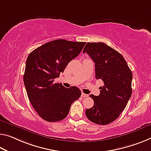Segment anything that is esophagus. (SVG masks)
I'll list each match as a JSON object with an SVG mask.
<instances>
[{
	"instance_id": "34e87169",
	"label": "esophagus",
	"mask_w": 151,
	"mask_h": 151,
	"mask_svg": "<svg viewBox=\"0 0 151 151\" xmlns=\"http://www.w3.org/2000/svg\"><path fill=\"white\" fill-rule=\"evenodd\" d=\"M82 97H83V98H84V97H88V94H84V93H82Z\"/></svg>"
}]
</instances>
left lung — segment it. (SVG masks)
Segmentation results:
<instances>
[{
	"label": "left lung",
	"mask_w": 151,
	"mask_h": 151,
	"mask_svg": "<svg viewBox=\"0 0 151 151\" xmlns=\"http://www.w3.org/2000/svg\"><path fill=\"white\" fill-rule=\"evenodd\" d=\"M95 63L96 79L104 82L99 96L90 94L94 105L86 110L90 121L106 125L119 117L132 95V73L124 57L103 42H88L83 50Z\"/></svg>",
	"instance_id": "8db88e82"
}]
</instances>
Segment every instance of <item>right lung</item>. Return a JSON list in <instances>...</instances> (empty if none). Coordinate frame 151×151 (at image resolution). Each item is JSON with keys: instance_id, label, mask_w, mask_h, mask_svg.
<instances>
[{"instance_id": "obj_1", "label": "right lung", "mask_w": 151, "mask_h": 151, "mask_svg": "<svg viewBox=\"0 0 151 151\" xmlns=\"http://www.w3.org/2000/svg\"><path fill=\"white\" fill-rule=\"evenodd\" d=\"M83 42L59 39L36 48L27 58L24 82L27 94L38 115L49 122H59L68 115L71 105L81 96L76 86L69 88L55 83L68 64L78 57Z\"/></svg>"}]
</instances>
